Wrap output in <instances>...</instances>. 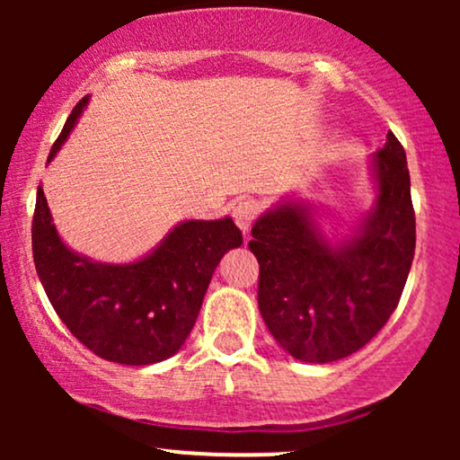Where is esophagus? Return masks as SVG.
<instances>
[{"label": "esophagus", "instance_id": "esophagus-1", "mask_svg": "<svg viewBox=\"0 0 460 460\" xmlns=\"http://www.w3.org/2000/svg\"><path fill=\"white\" fill-rule=\"evenodd\" d=\"M257 213H260V205L255 203V200H241V203H236L232 207V217H234V222L238 228H241L244 234L251 230V226H253Z\"/></svg>", "mask_w": 460, "mask_h": 460}]
</instances>
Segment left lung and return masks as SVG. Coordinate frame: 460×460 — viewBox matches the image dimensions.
<instances>
[{
    "mask_svg": "<svg viewBox=\"0 0 460 460\" xmlns=\"http://www.w3.org/2000/svg\"><path fill=\"white\" fill-rule=\"evenodd\" d=\"M373 209L343 241L323 234L304 200H282L251 228L261 318L297 360L326 364L351 356L398 307L417 226L406 153L392 131L373 155Z\"/></svg>",
    "mask_w": 460,
    "mask_h": 460,
    "instance_id": "1",
    "label": "left lung"
}]
</instances>
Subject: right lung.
<instances>
[{
	"label": "right lung",
	"instance_id": "obj_1",
	"mask_svg": "<svg viewBox=\"0 0 460 460\" xmlns=\"http://www.w3.org/2000/svg\"><path fill=\"white\" fill-rule=\"evenodd\" d=\"M85 104L87 96L68 115L48 163ZM241 244L243 232L232 217L188 219L142 260L100 263L62 243L43 188H37L33 260L43 291L66 329L111 362L146 367L173 356L197 323L219 260Z\"/></svg>",
	"mask_w": 460,
	"mask_h": 460
}]
</instances>
